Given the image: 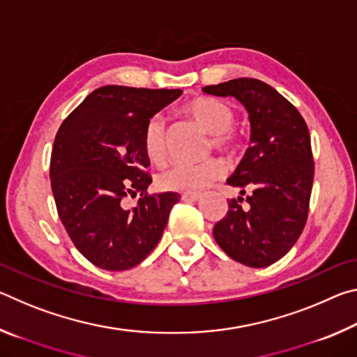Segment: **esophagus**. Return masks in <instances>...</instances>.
<instances>
[{
  "mask_svg": "<svg viewBox=\"0 0 357 357\" xmlns=\"http://www.w3.org/2000/svg\"><path fill=\"white\" fill-rule=\"evenodd\" d=\"M200 197L202 193H183V195H181V198H183L184 202H197L200 200Z\"/></svg>",
  "mask_w": 357,
  "mask_h": 357,
  "instance_id": "1",
  "label": "esophagus"
}]
</instances>
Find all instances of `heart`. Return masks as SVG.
<instances>
[{"mask_svg":"<svg viewBox=\"0 0 357 357\" xmlns=\"http://www.w3.org/2000/svg\"><path fill=\"white\" fill-rule=\"evenodd\" d=\"M183 114L211 135V148L217 153L231 155L239 146V138L233 130V108L213 98H197L184 105ZM143 148L148 159L155 165H164L168 157V129L165 119L155 114L143 132ZM225 168L219 160L211 159L198 165H176L160 174L159 185L164 190L197 193L219 181Z\"/></svg>","mask_w":357,"mask_h":357,"instance_id":"b5f03b06","label":"heart"}]
</instances>
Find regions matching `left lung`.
I'll return each mask as SVG.
<instances>
[{"label":"left lung","mask_w":357,"mask_h":357,"mask_svg":"<svg viewBox=\"0 0 357 357\" xmlns=\"http://www.w3.org/2000/svg\"><path fill=\"white\" fill-rule=\"evenodd\" d=\"M203 91L238 99L250 119V146L227 179L245 198L228 202L214 239L234 261L266 268L287 255L309 215L315 173L309 128L291 102L257 78H234Z\"/></svg>","instance_id":"8db88e82"}]
</instances>
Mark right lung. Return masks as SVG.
I'll use <instances>...</instances> for the list:
<instances>
[{"label":"right lung","instance_id":"right-lung-1","mask_svg":"<svg viewBox=\"0 0 357 357\" xmlns=\"http://www.w3.org/2000/svg\"><path fill=\"white\" fill-rule=\"evenodd\" d=\"M181 89L108 84L98 88L55 137L52 192L72 243L98 268L126 271L140 264L159 243L179 193H148L153 178L143 132ZM141 193L134 208L125 198Z\"/></svg>","mask_w":357,"mask_h":357}]
</instances>
